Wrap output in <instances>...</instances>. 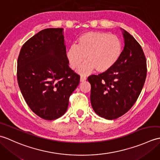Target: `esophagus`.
Instances as JSON below:
<instances>
[{"mask_svg": "<svg viewBox=\"0 0 160 160\" xmlns=\"http://www.w3.org/2000/svg\"><path fill=\"white\" fill-rule=\"evenodd\" d=\"M87 80V78L84 77V76H81L80 77V81L81 82H84V81H85Z\"/></svg>", "mask_w": 160, "mask_h": 160, "instance_id": "esophagus-1", "label": "esophagus"}]
</instances>
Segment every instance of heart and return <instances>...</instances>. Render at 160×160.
<instances>
[{
	"mask_svg": "<svg viewBox=\"0 0 160 160\" xmlns=\"http://www.w3.org/2000/svg\"><path fill=\"white\" fill-rule=\"evenodd\" d=\"M122 43L117 36L102 32H90L81 35L77 45H71L67 51V58L73 69L87 74L95 69L100 73L111 69L120 59Z\"/></svg>",
	"mask_w": 160,
	"mask_h": 160,
	"instance_id": "heart-1",
	"label": "heart"
}]
</instances>
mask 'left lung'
Listing matches in <instances>:
<instances>
[{
	"label": "left lung",
	"mask_w": 160,
	"mask_h": 160,
	"mask_svg": "<svg viewBox=\"0 0 160 160\" xmlns=\"http://www.w3.org/2000/svg\"><path fill=\"white\" fill-rule=\"evenodd\" d=\"M124 47L118 62L111 69L91 75V103L99 116L114 120L133 106L147 77V60L142 47L123 29Z\"/></svg>",
	"instance_id": "left-lung-1"
}]
</instances>
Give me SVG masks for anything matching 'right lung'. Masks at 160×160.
Wrapping results in <instances>:
<instances>
[{"label":"right lung","mask_w":160,"mask_h":160,"mask_svg":"<svg viewBox=\"0 0 160 160\" xmlns=\"http://www.w3.org/2000/svg\"><path fill=\"white\" fill-rule=\"evenodd\" d=\"M17 80L24 99L38 116L53 120L65 113L80 76L69 66L62 28L43 29L24 44Z\"/></svg>","instance_id":"1"}]
</instances>
